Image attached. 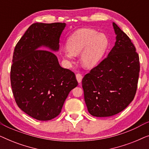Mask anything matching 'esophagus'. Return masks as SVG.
<instances>
[{
    "label": "esophagus",
    "instance_id": "34e87169",
    "mask_svg": "<svg viewBox=\"0 0 149 149\" xmlns=\"http://www.w3.org/2000/svg\"><path fill=\"white\" fill-rule=\"evenodd\" d=\"M76 78H77V81H78V83H81V81H82V79H83L82 74H80V73H77V74H76Z\"/></svg>",
    "mask_w": 149,
    "mask_h": 149
}]
</instances>
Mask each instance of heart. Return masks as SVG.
Here are the masks:
<instances>
[{
    "instance_id": "1",
    "label": "heart",
    "mask_w": 149,
    "mask_h": 149,
    "mask_svg": "<svg viewBox=\"0 0 149 149\" xmlns=\"http://www.w3.org/2000/svg\"><path fill=\"white\" fill-rule=\"evenodd\" d=\"M109 44V38L104 33H97L90 28H81L69 36L67 48L62 49V56L72 60L74 56L81 54V62L87 68L94 67L100 62Z\"/></svg>"
}]
</instances>
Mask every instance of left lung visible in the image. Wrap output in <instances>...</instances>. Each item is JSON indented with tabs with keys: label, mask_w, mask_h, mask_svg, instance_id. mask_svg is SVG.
<instances>
[{
	"label": "left lung",
	"mask_w": 149,
	"mask_h": 149,
	"mask_svg": "<svg viewBox=\"0 0 149 149\" xmlns=\"http://www.w3.org/2000/svg\"><path fill=\"white\" fill-rule=\"evenodd\" d=\"M116 42L108 56L82 80L87 110L97 117H111L133 100L140 72L139 56L130 38L115 23Z\"/></svg>",
	"instance_id": "left-lung-1"
}]
</instances>
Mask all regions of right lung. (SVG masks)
<instances>
[{"label": "right lung", "instance_id": "obj_1", "mask_svg": "<svg viewBox=\"0 0 149 149\" xmlns=\"http://www.w3.org/2000/svg\"><path fill=\"white\" fill-rule=\"evenodd\" d=\"M65 23L32 24L16 45L11 84L17 104L34 119L56 117L70 91L78 85L74 73L62 68L52 52L60 48ZM41 46L50 51L40 50Z\"/></svg>", "mask_w": 149, "mask_h": 149}]
</instances>
